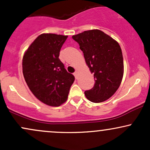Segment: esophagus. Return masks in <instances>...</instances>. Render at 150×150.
<instances>
[{"label":"esophagus","mask_w":150,"mask_h":150,"mask_svg":"<svg viewBox=\"0 0 150 150\" xmlns=\"http://www.w3.org/2000/svg\"><path fill=\"white\" fill-rule=\"evenodd\" d=\"M73 74H74V75H75V78L77 79V75H78V71H77V70H76V71H75V73H74Z\"/></svg>","instance_id":"esophagus-1"}]
</instances>
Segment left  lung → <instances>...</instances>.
Masks as SVG:
<instances>
[{
  "instance_id": "8db88e82",
  "label": "left lung",
  "mask_w": 150,
  "mask_h": 150,
  "mask_svg": "<svg viewBox=\"0 0 150 150\" xmlns=\"http://www.w3.org/2000/svg\"><path fill=\"white\" fill-rule=\"evenodd\" d=\"M72 38L78 43L94 74V87L85 92L87 99L100 103L116 92L123 75V58L118 43L99 30L85 31Z\"/></svg>"
}]
</instances>
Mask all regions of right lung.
<instances>
[{"mask_svg":"<svg viewBox=\"0 0 150 150\" xmlns=\"http://www.w3.org/2000/svg\"><path fill=\"white\" fill-rule=\"evenodd\" d=\"M68 36L39 35L22 59V72L31 92L39 100L58 106L67 100L75 77L65 70L59 59L60 51Z\"/></svg>","mask_w":150,"mask_h":150,"instance_id":"1","label":"right lung"}]
</instances>
